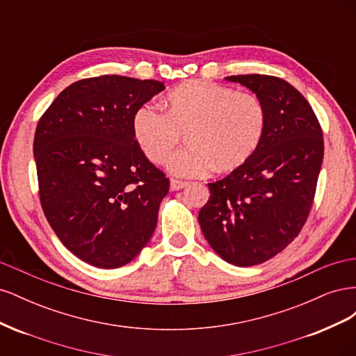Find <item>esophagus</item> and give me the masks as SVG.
Segmentation results:
<instances>
[{"instance_id":"esophagus-1","label":"esophagus","mask_w":356,"mask_h":356,"mask_svg":"<svg viewBox=\"0 0 356 356\" xmlns=\"http://www.w3.org/2000/svg\"><path fill=\"white\" fill-rule=\"evenodd\" d=\"M188 186L187 181H181L177 178H170V190H181Z\"/></svg>"}]
</instances>
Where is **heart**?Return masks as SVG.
Instances as JSON below:
<instances>
[{
  "mask_svg": "<svg viewBox=\"0 0 356 356\" xmlns=\"http://www.w3.org/2000/svg\"><path fill=\"white\" fill-rule=\"evenodd\" d=\"M266 123V106L255 93L190 80L166 95L165 113L149 102L139 106L132 127L138 147L154 165H163L187 135L190 147L172 156L168 166L179 177L196 178L215 168L232 172L245 165L260 147Z\"/></svg>",
  "mask_w": 356,
  "mask_h": 356,
  "instance_id": "b5f03b06",
  "label": "heart"
}]
</instances>
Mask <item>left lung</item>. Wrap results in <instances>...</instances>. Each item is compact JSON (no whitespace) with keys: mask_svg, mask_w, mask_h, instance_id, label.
<instances>
[{"mask_svg":"<svg viewBox=\"0 0 356 356\" xmlns=\"http://www.w3.org/2000/svg\"><path fill=\"white\" fill-rule=\"evenodd\" d=\"M251 89L267 111L260 147L241 168L209 182L199 224L225 261H267L293 242L307 221L324 159L322 129L312 106L285 80L263 74L230 75Z\"/></svg>","mask_w":356,"mask_h":356,"instance_id":"left-lung-1","label":"left lung"}]
</instances>
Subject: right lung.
I'll return each instance as SVG.
<instances>
[{"instance_id":"right-lung-1","label":"right lung","mask_w":356,"mask_h":356,"mask_svg":"<svg viewBox=\"0 0 356 356\" xmlns=\"http://www.w3.org/2000/svg\"><path fill=\"white\" fill-rule=\"evenodd\" d=\"M165 89L123 75L62 90L34 136L38 195L60 242L101 268L132 261L152 239L169 178L138 147L135 111Z\"/></svg>"}]
</instances>
